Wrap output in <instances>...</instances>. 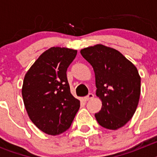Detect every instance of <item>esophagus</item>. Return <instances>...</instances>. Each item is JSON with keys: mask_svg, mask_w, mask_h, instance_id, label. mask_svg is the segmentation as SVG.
Masks as SVG:
<instances>
[{"mask_svg": "<svg viewBox=\"0 0 157 157\" xmlns=\"http://www.w3.org/2000/svg\"><path fill=\"white\" fill-rule=\"evenodd\" d=\"M94 98V95L93 94H89L88 95L86 96V97L85 98H84V99H85V101H90V100H91V99H93V98Z\"/></svg>", "mask_w": 157, "mask_h": 157, "instance_id": "34e87169", "label": "esophagus"}]
</instances>
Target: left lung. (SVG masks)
<instances>
[{
  "label": "left lung",
  "mask_w": 157,
  "mask_h": 157,
  "mask_svg": "<svg viewBox=\"0 0 157 157\" xmlns=\"http://www.w3.org/2000/svg\"><path fill=\"white\" fill-rule=\"evenodd\" d=\"M92 65L95 73L96 94L102 101L95 114L101 127L117 130L133 117L141 94V77L138 69L121 52L103 45L80 51Z\"/></svg>",
  "instance_id": "obj_1"
}]
</instances>
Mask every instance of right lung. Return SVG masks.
<instances>
[{
	"label": "right lung",
	"instance_id": "right-lung-1",
	"mask_svg": "<svg viewBox=\"0 0 157 157\" xmlns=\"http://www.w3.org/2000/svg\"><path fill=\"white\" fill-rule=\"evenodd\" d=\"M77 50L52 47L43 52L24 77L22 96L29 118L37 128L58 135L71 125L80 101L71 94L67 70Z\"/></svg>",
	"mask_w": 157,
	"mask_h": 157
}]
</instances>
